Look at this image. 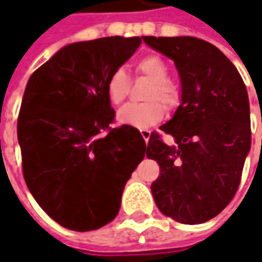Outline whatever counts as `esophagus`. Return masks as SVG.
Wrapping results in <instances>:
<instances>
[{"mask_svg": "<svg viewBox=\"0 0 262 262\" xmlns=\"http://www.w3.org/2000/svg\"><path fill=\"white\" fill-rule=\"evenodd\" d=\"M140 133H141V136L144 138V141H148L150 140V136H151V131L150 129H146V128H143V129H140Z\"/></svg>", "mask_w": 262, "mask_h": 262, "instance_id": "esophagus-1", "label": "esophagus"}]
</instances>
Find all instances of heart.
Returning <instances> with one entry per match:
<instances>
[{
    "instance_id": "obj_1",
    "label": "heart",
    "mask_w": 262,
    "mask_h": 262,
    "mask_svg": "<svg viewBox=\"0 0 262 262\" xmlns=\"http://www.w3.org/2000/svg\"><path fill=\"white\" fill-rule=\"evenodd\" d=\"M134 68L140 76L150 78V84L144 92V99L147 102L124 106L119 109L116 119L124 125L147 128L163 119L165 107L161 105L162 103L166 107H172L178 103L179 89L170 78H167V67L160 56L153 54L141 56L136 61ZM128 90L129 80L125 71L122 68L114 70L106 81V95L111 103H122L128 96Z\"/></svg>"
}]
</instances>
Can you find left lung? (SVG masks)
Returning a JSON list of instances; mask_svg holds the SVG:
<instances>
[{
  "label": "left lung",
  "instance_id": "obj_1",
  "mask_svg": "<svg viewBox=\"0 0 262 262\" xmlns=\"http://www.w3.org/2000/svg\"><path fill=\"white\" fill-rule=\"evenodd\" d=\"M175 62L181 105L160 126L173 137L167 146L151 133L146 155L160 175L151 184L159 210L184 223L200 225L232 201L251 150L248 92L236 67L220 49L191 36H143Z\"/></svg>",
  "mask_w": 262,
  "mask_h": 262
}]
</instances>
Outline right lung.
Returning a JSON list of instances; mask_svg holds the SVG:
<instances>
[{
    "mask_svg": "<svg viewBox=\"0 0 262 262\" xmlns=\"http://www.w3.org/2000/svg\"><path fill=\"white\" fill-rule=\"evenodd\" d=\"M141 37H102L61 48L30 76L17 121L26 185L56 223L89 232L112 222L146 141L131 125L112 128L111 73Z\"/></svg>",
    "mask_w": 262,
    "mask_h": 262,
    "instance_id": "1",
    "label": "right lung"
}]
</instances>
